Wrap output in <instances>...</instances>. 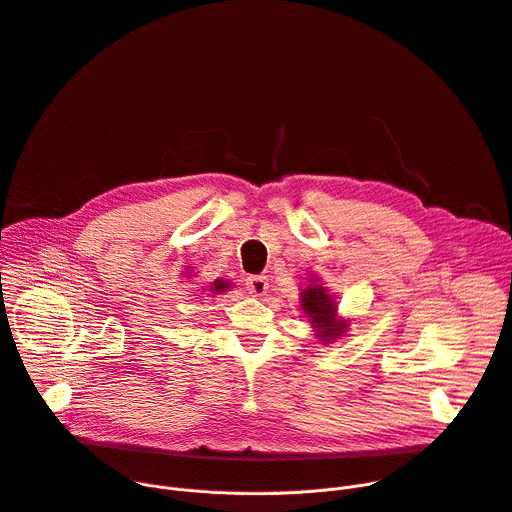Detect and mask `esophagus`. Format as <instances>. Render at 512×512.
Returning a JSON list of instances; mask_svg holds the SVG:
<instances>
[{
	"label": "esophagus",
	"instance_id": "obj_1",
	"mask_svg": "<svg viewBox=\"0 0 512 512\" xmlns=\"http://www.w3.org/2000/svg\"><path fill=\"white\" fill-rule=\"evenodd\" d=\"M246 289L254 297H262L268 291V279L266 277H248L246 279Z\"/></svg>",
	"mask_w": 512,
	"mask_h": 512
}]
</instances>
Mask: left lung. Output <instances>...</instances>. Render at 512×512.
Segmentation results:
<instances>
[{
    "label": "left lung",
    "mask_w": 512,
    "mask_h": 512,
    "mask_svg": "<svg viewBox=\"0 0 512 512\" xmlns=\"http://www.w3.org/2000/svg\"><path fill=\"white\" fill-rule=\"evenodd\" d=\"M299 297L301 311L322 344H330L346 334L350 322L340 316L336 297L328 291V287H324V283H320L318 277L309 279V285L299 293Z\"/></svg>",
    "instance_id": "1"
}]
</instances>
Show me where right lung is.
Listing matches in <instances>:
<instances>
[{
    "label": "right lung",
    "mask_w": 512,
    "mask_h": 512,
    "mask_svg": "<svg viewBox=\"0 0 512 512\" xmlns=\"http://www.w3.org/2000/svg\"><path fill=\"white\" fill-rule=\"evenodd\" d=\"M190 268H192V266H190ZM190 268H188V270H190ZM188 274H190V272H186V277H188ZM192 277H194V274H192ZM209 287H211V289H207V291H209V293H213V295H217V293H225V291H229V289L233 287V283L223 281V279H215Z\"/></svg>",
    "instance_id": "obj_1"
}]
</instances>
